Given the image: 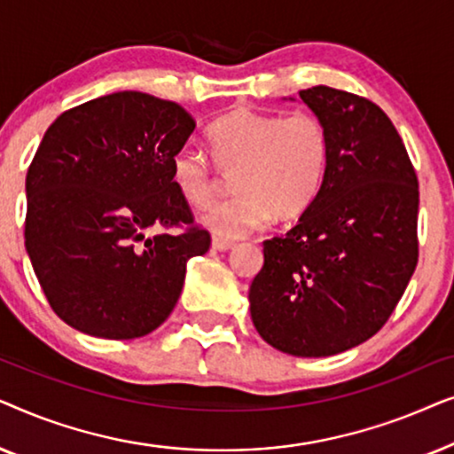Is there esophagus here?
<instances>
[{"label":"esophagus","mask_w":454,"mask_h":454,"mask_svg":"<svg viewBox=\"0 0 454 454\" xmlns=\"http://www.w3.org/2000/svg\"><path fill=\"white\" fill-rule=\"evenodd\" d=\"M233 246H235L233 241H229V239L213 238V247H215V250H219V252H227V250H231Z\"/></svg>","instance_id":"esophagus-1"}]
</instances>
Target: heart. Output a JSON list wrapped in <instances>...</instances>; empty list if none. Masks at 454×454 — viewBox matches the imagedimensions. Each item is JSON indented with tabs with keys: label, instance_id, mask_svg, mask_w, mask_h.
<instances>
[{
	"label": "heart",
	"instance_id": "1",
	"mask_svg": "<svg viewBox=\"0 0 454 454\" xmlns=\"http://www.w3.org/2000/svg\"><path fill=\"white\" fill-rule=\"evenodd\" d=\"M213 159L194 148L171 157V182L190 207H207L219 188V169L235 173L238 196L216 204L202 223L216 238L239 239L272 221L306 213L325 184L331 136L309 111H256L235 107L208 129Z\"/></svg>",
	"mask_w": 454,
	"mask_h": 454
}]
</instances>
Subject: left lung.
<instances>
[{
	"label": "left lung",
	"instance_id": "1",
	"mask_svg": "<svg viewBox=\"0 0 454 454\" xmlns=\"http://www.w3.org/2000/svg\"><path fill=\"white\" fill-rule=\"evenodd\" d=\"M300 97L325 121L331 163L300 223L264 241L247 297L266 343L325 357L374 337L405 294L419 256V188L376 103L322 84Z\"/></svg>",
	"mask_w": 454,
	"mask_h": 454
}]
</instances>
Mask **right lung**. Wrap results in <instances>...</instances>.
Masks as SVG:
<instances>
[{
    "label": "right lung",
    "instance_id": "right-lung-1",
    "mask_svg": "<svg viewBox=\"0 0 454 454\" xmlns=\"http://www.w3.org/2000/svg\"><path fill=\"white\" fill-rule=\"evenodd\" d=\"M194 128L182 105L138 90L92 98L47 128L27 173L24 246L66 325L136 339L173 312L185 264L210 246L171 182Z\"/></svg>",
    "mask_w": 454,
    "mask_h": 454
}]
</instances>
